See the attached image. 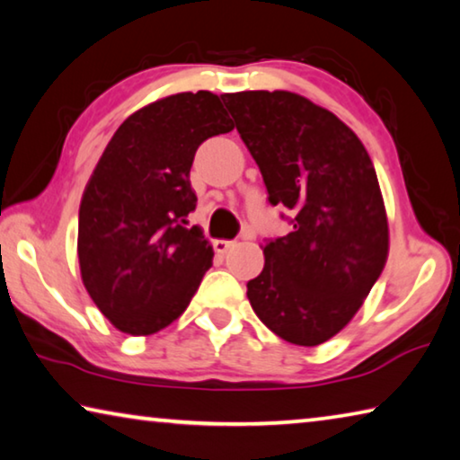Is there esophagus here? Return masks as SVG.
I'll list each match as a JSON object with an SVG mask.
<instances>
[{"label": "esophagus", "mask_w": 460, "mask_h": 460, "mask_svg": "<svg viewBox=\"0 0 460 460\" xmlns=\"http://www.w3.org/2000/svg\"><path fill=\"white\" fill-rule=\"evenodd\" d=\"M213 247L217 253H227L231 247H235V241H229V239H215L213 241Z\"/></svg>", "instance_id": "esophagus-1"}]
</instances>
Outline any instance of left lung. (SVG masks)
<instances>
[{"label":"left lung","instance_id":"1","mask_svg":"<svg viewBox=\"0 0 460 460\" xmlns=\"http://www.w3.org/2000/svg\"><path fill=\"white\" fill-rule=\"evenodd\" d=\"M271 205L294 229L263 247L247 282L260 321L279 339L316 347L345 329L387 261L389 229L361 139L329 109L290 91L225 93Z\"/></svg>","mask_w":460,"mask_h":460}]
</instances>
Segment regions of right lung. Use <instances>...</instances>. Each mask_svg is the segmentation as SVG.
<instances>
[{
    "mask_svg": "<svg viewBox=\"0 0 460 460\" xmlns=\"http://www.w3.org/2000/svg\"><path fill=\"white\" fill-rule=\"evenodd\" d=\"M233 128L211 91L137 109L109 139L79 208L83 284L115 329H166L190 305L213 247L186 217L197 207L190 166L205 139Z\"/></svg>",
    "mask_w": 460,
    "mask_h": 460,
    "instance_id": "obj_1",
    "label": "right lung"
}]
</instances>
